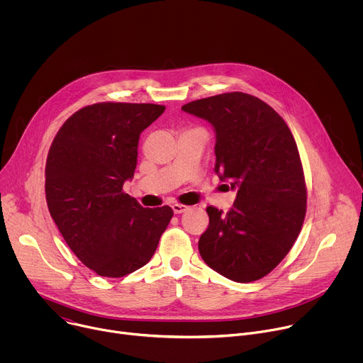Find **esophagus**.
I'll use <instances>...</instances> for the list:
<instances>
[{"label":"esophagus","instance_id":"esophagus-1","mask_svg":"<svg viewBox=\"0 0 363 363\" xmlns=\"http://www.w3.org/2000/svg\"><path fill=\"white\" fill-rule=\"evenodd\" d=\"M186 210H188L186 205H182V203H172V211H174L175 214H182V213H185Z\"/></svg>","mask_w":363,"mask_h":363}]
</instances>
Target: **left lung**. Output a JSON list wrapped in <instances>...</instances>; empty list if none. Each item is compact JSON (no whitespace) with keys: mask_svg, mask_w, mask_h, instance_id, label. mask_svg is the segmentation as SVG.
Returning <instances> with one entry per match:
<instances>
[{"mask_svg":"<svg viewBox=\"0 0 363 363\" xmlns=\"http://www.w3.org/2000/svg\"><path fill=\"white\" fill-rule=\"evenodd\" d=\"M182 111L216 132V172L237 198L227 214L208 206L202 260L221 276L250 283L269 274L293 247L306 214V184L296 140L267 103L233 91L194 100Z\"/></svg>","mask_w":363,"mask_h":363,"instance_id":"left-lung-1","label":"left lung"}]
</instances>
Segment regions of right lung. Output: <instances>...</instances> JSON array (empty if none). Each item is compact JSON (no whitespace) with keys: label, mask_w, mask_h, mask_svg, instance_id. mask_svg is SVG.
Wrapping results in <instances>:
<instances>
[{"label":"right lung","mask_w":363,"mask_h":363,"mask_svg":"<svg viewBox=\"0 0 363 363\" xmlns=\"http://www.w3.org/2000/svg\"><path fill=\"white\" fill-rule=\"evenodd\" d=\"M165 111L152 103H96L72 115L50 146L45 199L79 260L103 277L143 267L174 211L143 208L123 192L138 164L140 133Z\"/></svg>","instance_id":"obj_1"}]
</instances>
